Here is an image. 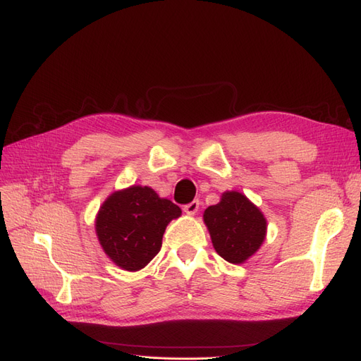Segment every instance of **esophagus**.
Here are the masks:
<instances>
[{
    "label": "esophagus",
    "mask_w": 361,
    "mask_h": 361,
    "mask_svg": "<svg viewBox=\"0 0 361 361\" xmlns=\"http://www.w3.org/2000/svg\"><path fill=\"white\" fill-rule=\"evenodd\" d=\"M200 205H201V202L197 201V200H195V201L184 205V212L188 213V214H190V216H193V214L197 213V210H200Z\"/></svg>",
    "instance_id": "esophagus-1"
}]
</instances>
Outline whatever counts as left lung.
Here are the masks:
<instances>
[{"label": "left lung", "instance_id": "obj_1", "mask_svg": "<svg viewBox=\"0 0 361 361\" xmlns=\"http://www.w3.org/2000/svg\"><path fill=\"white\" fill-rule=\"evenodd\" d=\"M204 222L216 252L232 264L252 257L265 238L267 222L262 213L238 192H226L222 201L208 207Z\"/></svg>", "mask_w": 361, "mask_h": 361}]
</instances>
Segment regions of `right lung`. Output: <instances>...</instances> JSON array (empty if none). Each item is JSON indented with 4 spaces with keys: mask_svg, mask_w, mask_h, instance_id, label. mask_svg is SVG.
<instances>
[{
    "mask_svg": "<svg viewBox=\"0 0 361 361\" xmlns=\"http://www.w3.org/2000/svg\"><path fill=\"white\" fill-rule=\"evenodd\" d=\"M180 214L178 205L153 189L132 185L104 201L96 220L97 237L115 264L137 271L160 252L166 225Z\"/></svg>",
    "mask_w": 361,
    "mask_h": 361,
    "instance_id": "obj_1",
    "label": "right lung"
}]
</instances>
